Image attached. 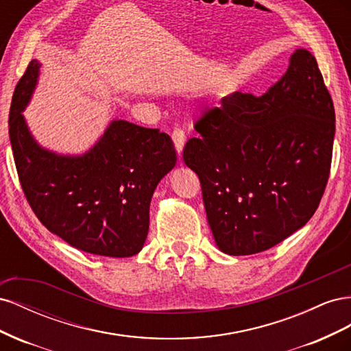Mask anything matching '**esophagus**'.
<instances>
[{
  "label": "esophagus",
  "instance_id": "34e87169",
  "mask_svg": "<svg viewBox=\"0 0 351 351\" xmlns=\"http://www.w3.org/2000/svg\"><path fill=\"white\" fill-rule=\"evenodd\" d=\"M171 137H173V142H174V145H176L177 152L182 154L183 147H184V141H186L184 130L182 129V127H176V129H174L173 133H171Z\"/></svg>",
  "mask_w": 351,
  "mask_h": 351
}]
</instances>
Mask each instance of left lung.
Masks as SVG:
<instances>
[{
	"mask_svg": "<svg viewBox=\"0 0 351 351\" xmlns=\"http://www.w3.org/2000/svg\"><path fill=\"white\" fill-rule=\"evenodd\" d=\"M183 159L197 174L209 227L232 256L274 247L319 206L335 111L315 57L295 49L262 97L234 92L195 123Z\"/></svg>",
	"mask_w": 351,
	"mask_h": 351,
	"instance_id": "left-lung-1",
	"label": "left lung"
}]
</instances>
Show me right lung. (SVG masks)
<instances>
[{"label": "right lung", "instance_id": "right-lung-1", "mask_svg": "<svg viewBox=\"0 0 351 351\" xmlns=\"http://www.w3.org/2000/svg\"><path fill=\"white\" fill-rule=\"evenodd\" d=\"M40 62L19 80L8 134L20 184L32 210L51 232L92 254L129 258L143 247L149 205L177 155L158 129L114 120L86 154L58 155L38 145L22 111L34 93Z\"/></svg>", "mask_w": 351, "mask_h": 351}]
</instances>
